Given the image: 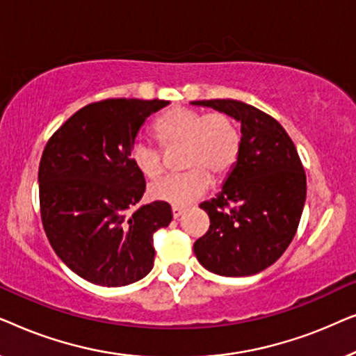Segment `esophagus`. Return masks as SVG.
<instances>
[{
    "instance_id": "1",
    "label": "esophagus",
    "mask_w": 356,
    "mask_h": 356,
    "mask_svg": "<svg viewBox=\"0 0 356 356\" xmlns=\"http://www.w3.org/2000/svg\"><path fill=\"white\" fill-rule=\"evenodd\" d=\"M183 212H184V209L183 207H172V213H173V217L175 218H179L183 216Z\"/></svg>"
}]
</instances>
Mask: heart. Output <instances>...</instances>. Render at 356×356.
I'll list each match as a JSON object with an SVG mask.
<instances>
[{"mask_svg":"<svg viewBox=\"0 0 356 356\" xmlns=\"http://www.w3.org/2000/svg\"><path fill=\"white\" fill-rule=\"evenodd\" d=\"M154 134L165 150L181 147L179 167L184 173L167 177L149 188L155 201L184 207L202 196L216 179L228 177L241 152L240 129L230 115L175 106L154 123ZM133 167L145 179L163 173V154L157 147L136 139L129 149Z\"/></svg>","mask_w":356,"mask_h":356,"instance_id":"1","label":"heart"}]
</instances>
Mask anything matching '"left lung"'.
<instances>
[{"label":"left lung","mask_w":356,"mask_h":356,"mask_svg":"<svg viewBox=\"0 0 356 356\" xmlns=\"http://www.w3.org/2000/svg\"><path fill=\"white\" fill-rule=\"evenodd\" d=\"M241 123V152L222 193L202 202L211 227L194 243L213 274L245 277L267 269L293 240L306 201V175L286 131L270 115L232 99L196 100Z\"/></svg>","instance_id":"8db88e82"}]
</instances>
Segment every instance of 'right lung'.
<instances>
[{"label": "right lung", "instance_id": "obj_1", "mask_svg": "<svg viewBox=\"0 0 356 356\" xmlns=\"http://www.w3.org/2000/svg\"><path fill=\"white\" fill-rule=\"evenodd\" d=\"M167 100L92 102L58 128L43 149L38 194L43 230L72 272L102 286H123L154 267V233L172 222L167 202L133 211L145 179L129 149L145 118Z\"/></svg>", "mask_w": 356, "mask_h": 356}]
</instances>
